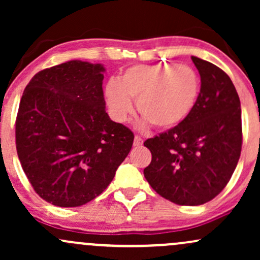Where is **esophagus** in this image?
I'll list each match as a JSON object with an SVG mask.
<instances>
[{
  "label": "esophagus",
  "instance_id": "obj_1",
  "mask_svg": "<svg viewBox=\"0 0 260 260\" xmlns=\"http://www.w3.org/2000/svg\"><path fill=\"white\" fill-rule=\"evenodd\" d=\"M133 144H134V147H140V145L143 144V139L140 138V137L136 136V137H134V142H133Z\"/></svg>",
  "mask_w": 260,
  "mask_h": 260
}]
</instances>
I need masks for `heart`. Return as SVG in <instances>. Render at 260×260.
<instances>
[{
	"mask_svg": "<svg viewBox=\"0 0 260 260\" xmlns=\"http://www.w3.org/2000/svg\"><path fill=\"white\" fill-rule=\"evenodd\" d=\"M201 91V79L194 70L174 63L137 64L124 71L120 79L105 86L110 113L124 122L133 112L132 100L143 124L171 129L186 121L194 109Z\"/></svg>",
	"mask_w": 260,
	"mask_h": 260,
	"instance_id": "heart-1",
	"label": "heart"
}]
</instances>
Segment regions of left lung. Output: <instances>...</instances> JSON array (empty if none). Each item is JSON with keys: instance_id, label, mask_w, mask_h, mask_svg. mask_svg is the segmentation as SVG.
<instances>
[{"instance_id": "8db88e82", "label": "left lung", "mask_w": 260, "mask_h": 260, "mask_svg": "<svg viewBox=\"0 0 260 260\" xmlns=\"http://www.w3.org/2000/svg\"><path fill=\"white\" fill-rule=\"evenodd\" d=\"M201 92L192 113L175 128L147 139L151 188L178 205H201L219 194L234 174L242 149L237 91L221 68L192 56Z\"/></svg>"}]
</instances>
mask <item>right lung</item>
<instances>
[{"label":"right lung","instance_id":"obj_1","mask_svg":"<svg viewBox=\"0 0 260 260\" xmlns=\"http://www.w3.org/2000/svg\"><path fill=\"white\" fill-rule=\"evenodd\" d=\"M100 63L70 61L40 71L25 86L16 120L23 171L39 197L80 207L111 183L132 149L129 128L110 120Z\"/></svg>","mask_w":260,"mask_h":260}]
</instances>
